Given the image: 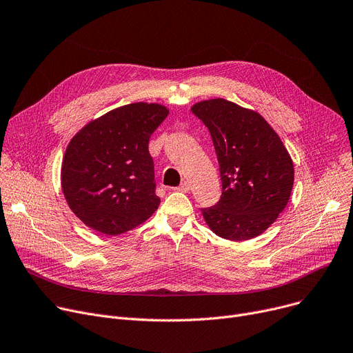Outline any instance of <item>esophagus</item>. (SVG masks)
<instances>
[{"label": "esophagus", "instance_id": "obj_1", "mask_svg": "<svg viewBox=\"0 0 353 353\" xmlns=\"http://www.w3.org/2000/svg\"><path fill=\"white\" fill-rule=\"evenodd\" d=\"M177 190L179 192H183V193H187L190 190V184H189V181H183L179 187H177Z\"/></svg>", "mask_w": 353, "mask_h": 353}]
</instances>
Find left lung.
I'll return each instance as SVG.
<instances>
[{
	"label": "left lung",
	"mask_w": 353,
	"mask_h": 353,
	"mask_svg": "<svg viewBox=\"0 0 353 353\" xmlns=\"http://www.w3.org/2000/svg\"><path fill=\"white\" fill-rule=\"evenodd\" d=\"M192 112L208 129L216 149L221 196L201 208L217 236L244 241L260 236L285 208L294 164L261 114L225 99L196 103Z\"/></svg>",
	"instance_id": "left-lung-1"
}]
</instances>
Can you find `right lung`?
Wrapping results in <instances>:
<instances>
[{"instance_id": "1", "label": "right lung", "mask_w": 353, "mask_h": 353, "mask_svg": "<svg viewBox=\"0 0 353 353\" xmlns=\"http://www.w3.org/2000/svg\"><path fill=\"white\" fill-rule=\"evenodd\" d=\"M168 114L156 103L125 105L70 140L62 163V190L88 227L117 236L154 213L160 199L149 140Z\"/></svg>"}]
</instances>
